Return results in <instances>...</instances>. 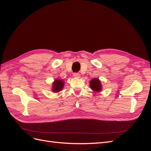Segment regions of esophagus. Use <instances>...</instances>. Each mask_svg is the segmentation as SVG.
<instances>
[{
  "label": "esophagus",
  "mask_w": 151,
  "mask_h": 151,
  "mask_svg": "<svg viewBox=\"0 0 151 151\" xmlns=\"http://www.w3.org/2000/svg\"><path fill=\"white\" fill-rule=\"evenodd\" d=\"M73 76H74V77H76V78H79V77H80V74H79V73H77V72L74 73V74H73Z\"/></svg>",
  "instance_id": "1"
}]
</instances>
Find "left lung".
Here are the masks:
<instances>
[{
    "instance_id": "obj_1",
    "label": "left lung",
    "mask_w": 151,
    "mask_h": 151,
    "mask_svg": "<svg viewBox=\"0 0 151 151\" xmlns=\"http://www.w3.org/2000/svg\"><path fill=\"white\" fill-rule=\"evenodd\" d=\"M90 86L91 89L94 91H96V92H98V91L101 90V82L98 79H94L91 80L90 82Z\"/></svg>"
}]
</instances>
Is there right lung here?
<instances>
[{"instance_id": "right-lung-1", "label": "right lung", "mask_w": 151, "mask_h": 151, "mask_svg": "<svg viewBox=\"0 0 151 151\" xmlns=\"http://www.w3.org/2000/svg\"><path fill=\"white\" fill-rule=\"evenodd\" d=\"M63 81L61 80H55L54 82V83L53 84V92L58 93L59 91H60L63 87Z\"/></svg>"}]
</instances>
